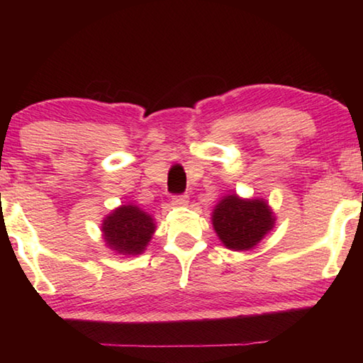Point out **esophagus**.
I'll return each mask as SVG.
<instances>
[{
  "label": "esophagus",
  "instance_id": "esophagus-1",
  "mask_svg": "<svg viewBox=\"0 0 363 363\" xmlns=\"http://www.w3.org/2000/svg\"><path fill=\"white\" fill-rule=\"evenodd\" d=\"M187 203H189V196L186 194L173 196V205L174 206H186Z\"/></svg>",
  "mask_w": 363,
  "mask_h": 363
}]
</instances>
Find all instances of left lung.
<instances>
[{
    "mask_svg": "<svg viewBox=\"0 0 363 363\" xmlns=\"http://www.w3.org/2000/svg\"><path fill=\"white\" fill-rule=\"evenodd\" d=\"M274 216L266 201L243 200L229 195L213 211V225L227 248L251 250L274 227Z\"/></svg>",
    "mask_w": 363,
    "mask_h": 363,
    "instance_id": "1",
    "label": "left lung"
}]
</instances>
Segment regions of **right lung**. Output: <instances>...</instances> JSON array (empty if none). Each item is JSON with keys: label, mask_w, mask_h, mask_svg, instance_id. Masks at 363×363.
I'll return each instance as SVG.
<instances>
[{"label": "right lung", "mask_w": 363, "mask_h": 363, "mask_svg": "<svg viewBox=\"0 0 363 363\" xmlns=\"http://www.w3.org/2000/svg\"><path fill=\"white\" fill-rule=\"evenodd\" d=\"M155 230L149 214L134 205H123L108 214L102 224L107 247L120 255H139Z\"/></svg>", "instance_id": "obj_1"}]
</instances>
